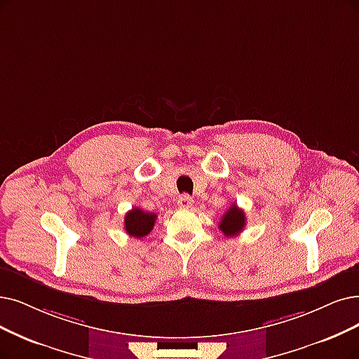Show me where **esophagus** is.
I'll return each mask as SVG.
<instances>
[{"mask_svg": "<svg viewBox=\"0 0 359 359\" xmlns=\"http://www.w3.org/2000/svg\"><path fill=\"white\" fill-rule=\"evenodd\" d=\"M178 206L181 209H190L193 208V198L189 194H182L178 197Z\"/></svg>", "mask_w": 359, "mask_h": 359, "instance_id": "obj_1", "label": "esophagus"}]
</instances>
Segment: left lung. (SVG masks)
<instances>
[{
  "label": "left lung",
  "instance_id": "left-lung-1",
  "mask_svg": "<svg viewBox=\"0 0 359 359\" xmlns=\"http://www.w3.org/2000/svg\"><path fill=\"white\" fill-rule=\"evenodd\" d=\"M246 225V215L236 203L229 206V209L221 217L219 229L225 237L238 236Z\"/></svg>",
  "mask_w": 359,
  "mask_h": 359
}]
</instances>
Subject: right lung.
<instances>
[{
	"label": "right lung",
	"mask_w": 359,
	"mask_h": 359,
	"mask_svg": "<svg viewBox=\"0 0 359 359\" xmlns=\"http://www.w3.org/2000/svg\"><path fill=\"white\" fill-rule=\"evenodd\" d=\"M156 218L157 217L154 212H146L140 208H133L125 215V233L130 237L142 238L153 229Z\"/></svg>",
	"instance_id": "right-lung-1"
}]
</instances>
